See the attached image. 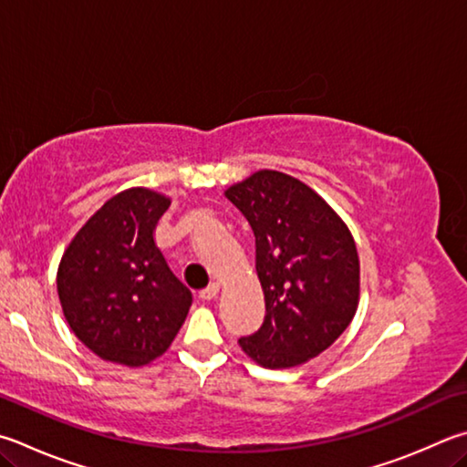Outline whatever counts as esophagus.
Returning a JSON list of instances; mask_svg holds the SVG:
<instances>
[{
  "label": "esophagus",
  "mask_w": 467,
  "mask_h": 467,
  "mask_svg": "<svg viewBox=\"0 0 467 467\" xmlns=\"http://www.w3.org/2000/svg\"><path fill=\"white\" fill-rule=\"evenodd\" d=\"M220 292V285L218 284H210L204 290H200V298L202 300H214Z\"/></svg>",
  "instance_id": "1"
}]
</instances>
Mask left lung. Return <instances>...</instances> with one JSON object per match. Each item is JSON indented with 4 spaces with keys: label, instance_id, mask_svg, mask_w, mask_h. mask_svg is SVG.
<instances>
[{
    "label": "left lung",
    "instance_id": "left-lung-1",
    "mask_svg": "<svg viewBox=\"0 0 467 467\" xmlns=\"http://www.w3.org/2000/svg\"><path fill=\"white\" fill-rule=\"evenodd\" d=\"M224 193L255 234L265 294V320L239 345L263 368L300 366L333 345L358 310L353 236L337 212L292 175L263 169Z\"/></svg>",
    "mask_w": 467,
    "mask_h": 467
}]
</instances>
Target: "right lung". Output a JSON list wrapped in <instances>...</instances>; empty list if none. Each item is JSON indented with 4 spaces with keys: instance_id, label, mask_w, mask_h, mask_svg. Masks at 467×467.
Listing matches in <instances>:
<instances>
[{
    "instance_id": "1",
    "label": "right lung",
    "mask_w": 467,
    "mask_h": 467,
    "mask_svg": "<svg viewBox=\"0 0 467 467\" xmlns=\"http://www.w3.org/2000/svg\"><path fill=\"white\" fill-rule=\"evenodd\" d=\"M171 200L132 188L109 198L75 234L57 274L63 315L98 358L147 366L173 343L192 292L155 243Z\"/></svg>"
}]
</instances>
